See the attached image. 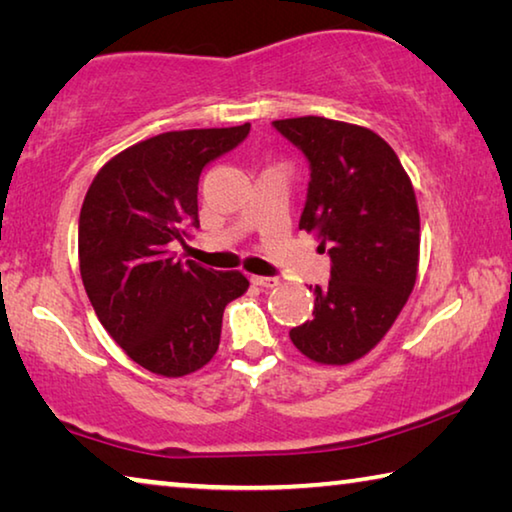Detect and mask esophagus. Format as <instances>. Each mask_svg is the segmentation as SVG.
I'll return each instance as SVG.
<instances>
[{"label":"esophagus","mask_w":512,"mask_h":512,"mask_svg":"<svg viewBox=\"0 0 512 512\" xmlns=\"http://www.w3.org/2000/svg\"><path fill=\"white\" fill-rule=\"evenodd\" d=\"M250 282L257 284V287H262V289H273V287H277V284H280L277 277H266V275H250Z\"/></svg>","instance_id":"34e87169"}]
</instances>
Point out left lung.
<instances>
[{
	"instance_id": "8db88e82",
	"label": "left lung",
	"mask_w": 512,
	"mask_h": 512,
	"mask_svg": "<svg viewBox=\"0 0 512 512\" xmlns=\"http://www.w3.org/2000/svg\"><path fill=\"white\" fill-rule=\"evenodd\" d=\"M309 162L300 230L329 255L314 318L289 336L311 361L343 366L381 341L409 300L420 255V214L395 151L368 128L325 117L273 121Z\"/></svg>"
}]
</instances>
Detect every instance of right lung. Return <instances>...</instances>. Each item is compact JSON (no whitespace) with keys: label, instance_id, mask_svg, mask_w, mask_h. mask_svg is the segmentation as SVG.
I'll use <instances>...</instances> for the list:
<instances>
[{"label":"right lung","instance_id":"1","mask_svg":"<svg viewBox=\"0 0 512 512\" xmlns=\"http://www.w3.org/2000/svg\"><path fill=\"white\" fill-rule=\"evenodd\" d=\"M248 133L250 124L155 135L115 155L85 194V293L119 348L155 375L203 368L219 350L225 305L248 289L239 271L221 273L173 253L198 230L203 169Z\"/></svg>","mask_w":512,"mask_h":512}]
</instances>
